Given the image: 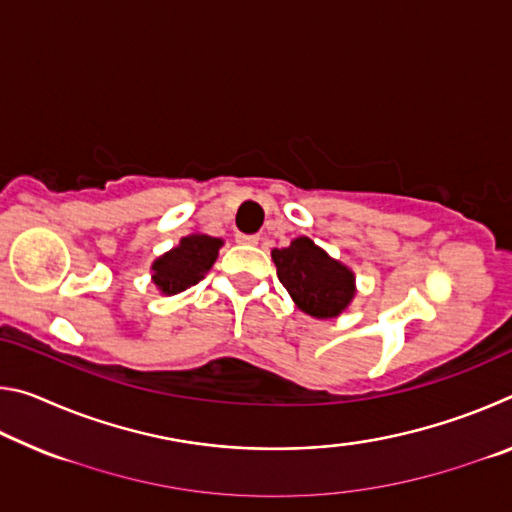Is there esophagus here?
I'll return each instance as SVG.
<instances>
[{
    "label": "esophagus",
    "mask_w": 512,
    "mask_h": 512,
    "mask_svg": "<svg viewBox=\"0 0 512 512\" xmlns=\"http://www.w3.org/2000/svg\"><path fill=\"white\" fill-rule=\"evenodd\" d=\"M237 244H246V246H257L259 237L257 235H237Z\"/></svg>",
    "instance_id": "1"
}]
</instances>
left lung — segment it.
<instances>
[{
  "label": "left lung",
  "instance_id": "left-lung-1",
  "mask_svg": "<svg viewBox=\"0 0 512 512\" xmlns=\"http://www.w3.org/2000/svg\"><path fill=\"white\" fill-rule=\"evenodd\" d=\"M282 287L298 309L314 318H336L354 298V273L329 257L309 237H298L287 248L273 250Z\"/></svg>",
  "mask_w": 512,
  "mask_h": 512
}]
</instances>
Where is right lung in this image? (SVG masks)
Wrapping results in <instances>:
<instances>
[{"instance_id": "add662e5", "label": "right lung", "mask_w": 512, "mask_h": 512, "mask_svg": "<svg viewBox=\"0 0 512 512\" xmlns=\"http://www.w3.org/2000/svg\"><path fill=\"white\" fill-rule=\"evenodd\" d=\"M221 246L223 239L210 235L183 237L176 248L153 262V284L164 296H176V293L189 289L210 271Z\"/></svg>"}]
</instances>
